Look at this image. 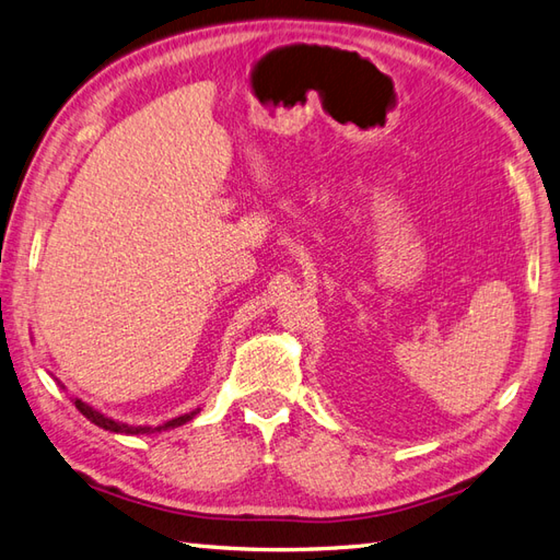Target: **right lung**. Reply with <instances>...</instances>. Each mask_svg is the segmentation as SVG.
Segmentation results:
<instances>
[{
    "mask_svg": "<svg viewBox=\"0 0 560 560\" xmlns=\"http://www.w3.org/2000/svg\"><path fill=\"white\" fill-rule=\"evenodd\" d=\"M61 388H65V385H61ZM73 405H77L79 412H81L85 419H89V421H93L95 427H101V429L112 431V433H129V436H139V433H145V436H148V433H158V431L177 429V427L186 424V421H191L198 412H201V409H194V412H189V415H182V417H175V419L165 421L163 427H129V424H121V421H115L112 417H105L103 412H97L95 407H91L89 402L79 400V397H73Z\"/></svg>",
    "mask_w": 560,
    "mask_h": 560,
    "instance_id": "add662e5",
    "label": "right lung"
}]
</instances>
